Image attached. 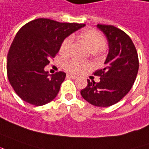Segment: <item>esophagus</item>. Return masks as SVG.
<instances>
[{
    "label": "esophagus",
    "mask_w": 149,
    "mask_h": 149,
    "mask_svg": "<svg viewBox=\"0 0 149 149\" xmlns=\"http://www.w3.org/2000/svg\"><path fill=\"white\" fill-rule=\"evenodd\" d=\"M67 77H70V78L72 79L77 78V76H75V75H72V74H69V73H68V74H67Z\"/></svg>",
    "instance_id": "esophagus-1"
}]
</instances>
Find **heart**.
<instances>
[{"label":"heart","mask_w":149,"mask_h":149,"mask_svg":"<svg viewBox=\"0 0 149 149\" xmlns=\"http://www.w3.org/2000/svg\"><path fill=\"white\" fill-rule=\"evenodd\" d=\"M81 36L84 42L91 49L93 52H99L105 48L106 40L103 35L100 32L95 29H86L81 33ZM72 38L67 37L63 40L59 52L61 54L66 55L70 50ZM90 67L89 63L85 61H80L77 59H71L64 63V68L68 72L72 73H81Z\"/></svg>","instance_id":"b5f03b06"}]
</instances>
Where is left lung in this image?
Wrapping results in <instances>:
<instances>
[{
  "mask_svg": "<svg viewBox=\"0 0 149 149\" xmlns=\"http://www.w3.org/2000/svg\"><path fill=\"white\" fill-rule=\"evenodd\" d=\"M109 41V51L104 68L95 71L99 82L87 80L81 95L88 103L97 107H109L117 104L132 87L139 70L137 50L130 37L113 25L98 24Z\"/></svg>",
  "mask_w": 149,
  "mask_h": 149,
  "instance_id": "obj_1",
  "label": "left lung"
}]
</instances>
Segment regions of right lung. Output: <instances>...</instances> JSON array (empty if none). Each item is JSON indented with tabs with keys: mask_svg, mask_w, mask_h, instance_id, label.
I'll return each mask as SVG.
<instances>
[{
	"mask_svg": "<svg viewBox=\"0 0 149 149\" xmlns=\"http://www.w3.org/2000/svg\"><path fill=\"white\" fill-rule=\"evenodd\" d=\"M86 24L36 19L17 32L7 55V76L15 93L28 104L41 106L57 96L66 73L44 70L63 40Z\"/></svg>",
	"mask_w": 149,
	"mask_h": 149,
	"instance_id": "1",
	"label": "right lung"
}]
</instances>
